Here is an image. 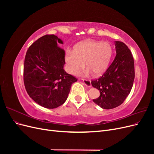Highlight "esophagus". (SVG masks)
<instances>
[{"instance_id": "esophagus-1", "label": "esophagus", "mask_w": 154, "mask_h": 154, "mask_svg": "<svg viewBox=\"0 0 154 154\" xmlns=\"http://www.w3.org/2000/svg\"><path fill=\"white\" fill-rule=\"evenodd\" d=\"M83 82L85 83V84L86 85V86L90 87H91V81L90 80H88V79H83Z\"/></svg>"}]
</instances>
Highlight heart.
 <instances>
[{"instance_id": "b5f03b06", "label": "heart", "mask_w": 154, "mask_h": 154, "mask_svg": "<svg viewBox=\"0 0 154 154\" xmlns=\"http://www.w3.org/2000/svg\"><path fill=\"white\" fill-rule=\"evenodd\" d=\"M112 54V47L107 42L86 40L76 45L73 51H67L65 60L70 73H76L85 63L87 72L100 76L108 68Z\"/></svg>"}]
</instances>
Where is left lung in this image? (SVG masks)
I'll list each match as a JSON object with an SVG mask.
<instances>
[{
    "instance_id": "obj_1",
    "label": "left lung",
    "mask_w": 154,
    "mask_h": 154,
    "mask_svg": "<svg viewBox=\"0 0 154 154\" xmlns=\"http://www.w3.org/2000/svg\"><path fill=\"white\" fill-rule=\"evenodd\" d=\"M116 56L114 61L99 78L91 84L100 92L93 100L104 109H114L122 105L130 94L135 78L134 61L131 51L122 42H115Z\"/></svg>"
}]
</instances>
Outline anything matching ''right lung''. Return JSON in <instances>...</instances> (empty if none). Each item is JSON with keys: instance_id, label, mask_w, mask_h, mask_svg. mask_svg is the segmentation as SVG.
<instances>
[{"instance_id": "obj_1", "label": "right lung", "mask_w": 154, "mask_h": 154, "mask_svg": "<svg viewBox=\"0 0 154 154\" xmlns=\"http://www.w3.org/2000/svg\"><path fill=\"white\" fill-rule=\"evenodd\" d=\"M63 41L46 35L32 43L24 60V83L31 98L47 109H55L66 101L71 85L78 79L63 69Z\"/></svg>"}]
</instances>
